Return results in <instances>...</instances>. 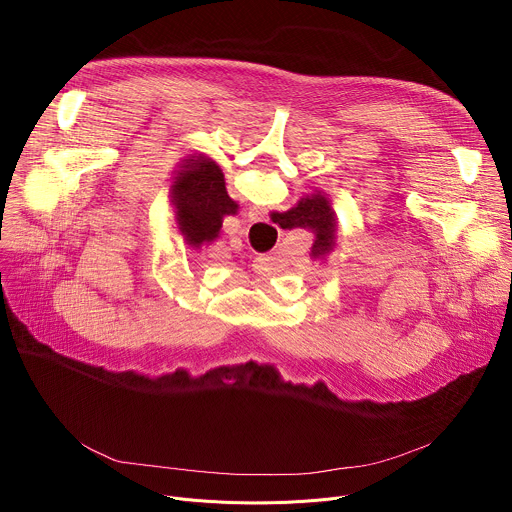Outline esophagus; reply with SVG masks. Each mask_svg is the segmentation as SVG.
<instances>
[{"label": "esophagus", "mask_w": 512, "mask_h": 512, "mask_svg": "<svg viewBox=\"0 0 512 512\" xmlns=\"http://www.w3.org/2000/svg\"><path fill=\"white\" fill-rule=\"evenodd\" d=\"M249 221H253V223L267 221V210L263 206H251L249 208Z\"/></svg>", "instance_id": "obj_1"}]
</instances>
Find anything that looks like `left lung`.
Returning a JSON list of instances; mask_svg holds the SVG:
<instances>
[{"mask_svg": "<svg viewBox=\"0 0 512 512\" xmlns=\"http://www.w3.org/2000/svg\"><path fill=\"white\" fill-rule=\"evenodd\" d=\"M176 223L192 247L218 237L227 214H237L239 204L227 194L223 170L208 158H190L180 166L172 184Z\"/></svg>", "mask_w": 512, "mask_h": 512, "instance_id": "left-lung-1", "label": "left lung"}]
</instances>
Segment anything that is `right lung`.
<instances>
[{
  "mask_svg": "<svg viewBox=\"0 0 512 512\" xmlns=\"http://www.w3.org/2000/svg\"><path fill=\"white\" fill-rule=\"evenodd\" d=\"M271 221L281 229H308L316 235L312 245V257H324L334 247L336 218L330 198L316 190V194L302 198L294 208L285 212H271Z\"/></svg>",
  "mask_w": 512,
  "mask_h": 512,
  "instance_id": "1",
  "label": "right lung"
}]
</instances>
